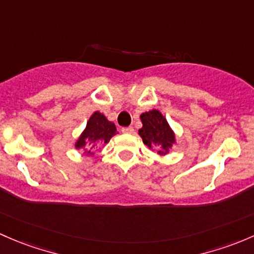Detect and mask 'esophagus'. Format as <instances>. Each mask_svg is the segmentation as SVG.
<instances>
[{"mask_svg":"<svg viewBox=\"0 0 254 254\" xmlns=\"http://www.w3.org/2000/svg\"><path fill=\"white\" fill-rule=\"evenodd\" d=\"M133 132H134V128H133L132 126L122 128V133H125V134H132Z\"/></svg>","mask_w":254,"mask_h":254,"instance_id":"34e87169","label":"esophagus"}]
</instances>
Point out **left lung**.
I'll return each instance as SVG.
<instances>
[{"mask_svg":"<svg viewBox=\"0 0 254 254\" xmlns=\"http://www.w3.org/2000/svg\"><path fill=\"white\" fill-rule=\"evenodd\" d=\"M142 128L138 134L149 149L158 148L159 155H167L172 145L177 143L176 134L167 120L159 110L153 109L140 115Z\"/></svg>","mask_w":254,"mask_h":254,"instance_id":"left-lung-1","label":"left lung"}]
</instances>
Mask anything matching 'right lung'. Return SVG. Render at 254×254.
<instances>
[{"label":"right lung","instance_id":"1","mask_svg":"<svg viewBox=\"0 0 254 254\" xmlns=\"http://www.w3.org/2000/svg\"><path fill=\"white\" fill-rule=\"evenodd\" d=\"M114 122L109 121L101 112L95 111L89 117L87 126L74 142V148L82 149L85 156H93L101 145L108 144L112 137L117 134Z\"/></svg>","mask_w":254,"mask_h":254}]
</instances>
